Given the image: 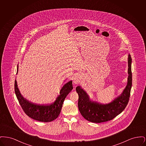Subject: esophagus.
I'll return each instance as SVG.
<instances>
[{"mask_svg": "<svg viewBox=\"0 0 146 146\" xmlns=\"http://www.w3.org/2000/svg\"><path fill=\"white\" fill-rule=\"evenodd\" d=\"M80 78L79 76H76L74 79H73V83L74 84H78L80 83Z\"/></svg>", "mask_w": 146, "mask_h": 146, "instance_id": "34e87169", "label": "esophagus"}]
</instances>
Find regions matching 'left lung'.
I'll return each mask as SVG.
<instances>
[{
  "label": "left lung",
  "instance_id": "obj_1",
  "mask_svg": "<svg viewBox=\"0 0 146 146\" xmlns=\"http://www.w3.org/2000/svg\"><path fill=\"white\" fill-rule=\"evenodd\" d=\"M132 59L128 57L127 83L121 94L108 104H101L90 100L86 92L79 86L76 88L79 95L78 108L82 116L87 120L100 123L112 120L124 110L129 102L132 86Z\"/></svg>",
  "mask_w": 146,
  "mask_h": 146
}]
</instances>
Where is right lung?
Instances as JSON below:
<instances>
[{
  "label": "right lung",
  "mask_w": 146,
  "mask_h": 146,
  "mask_svg": "<svg viewBox=\"0 0 146 146\" xmlns=\"http://www.w3.org/2000/svg\"><path fill=\"white\" fill-rule=\"evenodd\" d=\"M18 69L19 66L17 65V73ZM73 89L72 81H70L64 85L60 90V95L53 104L49 105H40L29 102L23 97L17 87L16 80L15 81V92L22 110L29 117L42 122H50L58 117L65 98Z\"/></svg>",
  "instance_id": "obj_1"
}]
</instances>
